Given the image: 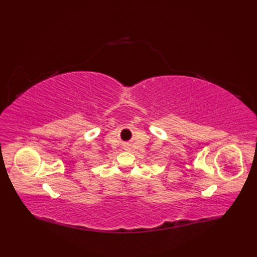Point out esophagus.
<instances>
[{
    "mask_svg": "<svg viewBox=\"0 0 257 257\" xmlns=\"http://www.w3.org/2000/svg\"><path fill=\"white\" fill-rule=\"evenodd\" d=\"M123 149H124V150H130L129 145H124V146H123Z\"/></svg>",
    "mask_w": 257,
    "mask_h": 257,
    "instance_id": "1",
    "label": "esophagus"
}]
</instances>
